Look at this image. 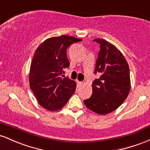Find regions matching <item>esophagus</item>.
<instances>
[{
  "mask_svg": "<svg viewBox=\"0 0 150 150\" xmlns=\"http://www.w3.org/2000/svg\"><path fill=\"white\" fill-rule=\"evenodd\" d=\"M76 82H77V83H78L79 86H81L83 85V83H82L81 81H76Z\"/></svg>",
  "mask_w": 150,
  "mask_h": 150,
  "instance_id": "obj_1",
  "label": "esophagus"
}]
</instances>
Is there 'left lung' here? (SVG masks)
<instances>
[{"label": "left lung", "mask_w": 150, "mask_h": 150, "mask_svg": "<svg viewBox=\"0 0 150 150\" xmlns=\"http://www.w3.org/2000/svg\"><path fill=\"white\" fill-rule=\"evenodd\" d=\"M100 45L95 72L100 76L92 83L93 93L83 100L86 106L99 115L116 110L129 93L130 78L128 64L120 50L103 39H95Z\"/></svg>", "instance_id": "8db88e82"}]
</instances>
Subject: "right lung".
Here are the masks:
<instances>
[{
	"label": "right lung",
	"instance_id": "1",
	"mask_svg": "<svg viewBox=\"0 0 150 150\" xmlns=\"http://www.w3.org/2000/svg\"><path fill=\"white\" fill-rule=\"evenodd\" d=\"M82 41L62 35L44 41L35 51L30 70V86L41 106L50 111L62 109L76 91V84L62 79L69 67L67 50L71 44Z\"/></svg>",
	"mask_w": 150,
	"mask_h": 150
}]
</instances>
